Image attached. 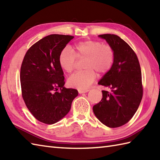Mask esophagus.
<instances>
[{"label": "esophagus", "instance_id": "34e87169", "mask_svg": "<svg viewBox=\"0 0 160 160\" xmlns=\"http://www.w3.org/2000/svg\"><path fill=\"white\" fill-rule=\"evenodd\" d=\"M89 91V89H87V90H78V93H87Z\"/></svg>", "mask_w": 160, "mask_h": 160}]
</instances>
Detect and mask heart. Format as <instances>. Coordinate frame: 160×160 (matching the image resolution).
Instances as JSON below:
<instances>
[{
    "instance_id": "heart-1",
    "label": "heart",
    "mask_w": 160,
    "mask_h": 160,
    "mask_svg": "<svg viewBox=\"0 0 160 160\" xmlns=\"http://www.w3.org/2000/svg\"><path fill=\"white\" fill-rule=\"evenodd\" d=\"M78 60H84L82 71L75 73L69 78L68 83L79 90H87L95 81L96 73L106 74L114 62V51L108 45L98 40H86L76 43L71 49L66 47L59 56V64L67 73L73 72Z\"/></svg>"
}]
</instances>
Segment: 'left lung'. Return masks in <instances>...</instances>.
Segmentation results:
<instances>
[{
	"label": "left lung",
	"mask_w": 160,
	"mask_h": 160,
	"mask_svg": "<svg viewBox=\"0 0 160 160\" xmlns=\"http://www.w3.org/2000/svg\"><path fill=\"white\" fill-rule=\"evenodd\" d=\"M98 36L113 48L114 62L98 82L111 91H102V98L93 111L102 123L117 128L127 124L140 106L143 96L141 68L137 55L124 40L110 33Z\"/></svg>",
	"instance_id": "8db88e82"
}]
</instances>
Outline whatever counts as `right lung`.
Returning a JSON list of instances; mask_svg holds the SVG:
<instances>
[{"instance_id": "right-lung-1", "label": "right lung", "mask_w": 160, "mask_h": 160, "mask_svg": "<svg viewBox=\"0 0 160 160\" xmlns=\"http://www.w3.org/2000/svg\"><path fill=\"white\" fill-rule=\"evenodd\" d=\"M72 36L52 34L28 50L20 67L22 96L36 120L47 124L58 122L69 113L78 96L76 89H67L59 56Z\"/></svg>"}]
</instances>
